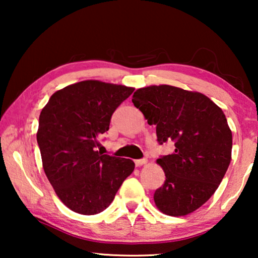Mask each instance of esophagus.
<instances>
[{
    "mask_svg": "<svg viewBox=\"0 0 258 258\" xmlns=\"http://www.w3.org/2000/svg\"><path fill=\"white\" fill-rule=\"evenodd\" d=\"M147 160H146V158H142V160H136L135 161V165H136V167H142V165L143 164H147Z\"/></svg>",
    "mask_w": 258,
    "mask_h": 258,
    "instance_id": "1",
    "label": "esophagus"
}]
</instances>
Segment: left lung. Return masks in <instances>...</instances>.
<instances>
[{
  "mask_svg": "<svg viewBox=\"0 0 258 258\" xmlns=\"http://www.w3.org/2000/svg\"><path fill=\"white\" fill-rule=\"evenodd\" d=\"M133 103L156 125L157 141L175 151L156 161L164 184L154 194L157 209L185 216L202 207L220 185L231 161L232 134L222 109L206 95L161 84L140 88Z\"/></svg>",
  "mask_w": 258,
  "mask_h": 258,
  "instance_id": "8db88e82",
  "label": "left lung"
}]
</instances>
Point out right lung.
<instances>
[{
  "label": "right lung",
  "mask_w": 258,
  "mask_h": 258,
  "mask_svg": "<svg viewBox=\"0 0 258 258\" xmlns=\"http://www.w3.org/2000/svg\"><path fill=\"white\" fill-rule=\"evenodd\" d=\"M134 90L81 81L52 94L42 109L36 136L44 172L62 203L77 214L103 211L134 171L132 160L96 151L111 115Z\"/></svg>",
  "instance_id": "1"
}]
</instances>
